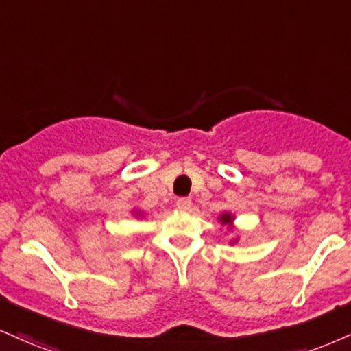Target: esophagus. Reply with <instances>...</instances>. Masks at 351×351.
<instances>
[{"label": "esophagus", "mask_w": 351, "mask_h": 351, "mask_svg": "<svg viewBox=\"0 0 351 351\" xmlns=\"http://www.w3.org/2000/svg\"><path fill=\"white\" fill-rule=\"evenodd\" d=\"M176 206H178V209L181 210H188L191 208V199H189V197H181V199L176 201Z\"/></svg>", "instance_id": "1"}]
</instances>
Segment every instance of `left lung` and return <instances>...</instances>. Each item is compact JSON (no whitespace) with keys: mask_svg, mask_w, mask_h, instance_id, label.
<instances>
[{"mask_svg":"<svg viewBox=\"0 0 351 351\" xmlns=\"http://www.w3.org/2000/svg\"><path fill=\"white\" fill-rule=\"evenodd\" d=\"M234 214L232 213H222L221 216H219V219L217 221L222 223V226H227V229L229 230H234ZM239 242V239H234V240H230V243L234 245V243H237Z\"/></svg>","mask_w":351,"mask_h":351,"instance_id":"obj_1","label":"left lung"}]
</instances>
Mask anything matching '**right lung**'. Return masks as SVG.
I'll list each match as a JSON object with an SVG mask.
<instances>
[{
    "label": "right lung",
    "mask_w": 351,
    "mask_h": 351,
    "mask_svg": "<svg viewBox=\"0 0 351 351\" xmlns=\"http://www.w3.org/2000/svg\"><path fill=\"white\" fill-rule=\"evenodd\" d=\"M134 216H137V217H141L142 216V210H134Z\"/></svg>",
    "instance_id": "right-lung-1"
}]
</instances>
